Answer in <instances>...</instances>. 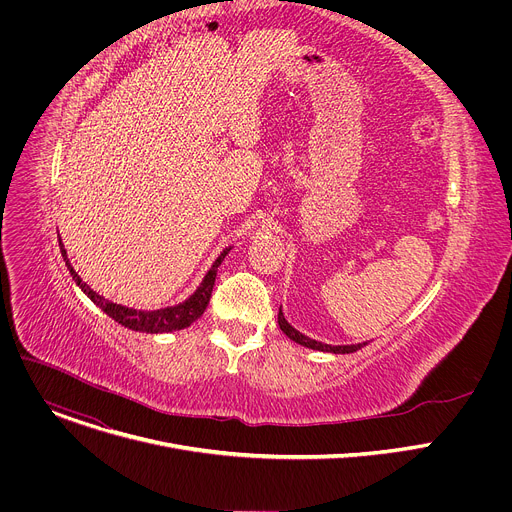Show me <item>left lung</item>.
<instances>
[{
	"mask_svg": "<svg viewBox=\"0 0 512 512\" xmlns=\"http://www.w3.org/2000/svg\"><path fill=\"white\" fill-rule=\"evenodd\" d=\"M277 324H279V328H281L291 340L302 344V346H308V348H312V350L334 352V354H348V352H356L358 348H362L364 344H367V342H362V344H350V346H330V344H322V342H318V340H312V338L300 334L296 328H291V326L287 324V320H285L283 314H281V308H279V314H277Z\"/></svg>",
	"mask_w": 512,
	"mask_h": 512,
	"instance_id": "left-lung-1",
	"label": "left lung"
}]
</instances>
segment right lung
<instances>
[{
  "instance_id": "1",
  "label": "right lung",
  "mask_w": 512,
  "mask_h": 512,
  "mask_svg": "<svg viewBox=\"0 0 512 512\" xmlns=\"http://www.w3.org/2000/svg\"><path fill=\"white\" fill-rule=\"evenodd\" d=\"M60 251H62V257H64V261H66V267H68L72 279H75V281L79 283V287L85 291V294H87L109 318H113L115 322H119V324L125 326V328L139 330V332H152V334L188 328L192 322H196V320L204 314V310H206V306H208V302H210V296H212V287H214L216 271H218V267H221V263L225 261V257H227V253H229V249L221 253V257H218V259L214 261V265H212L210 271L206 273L202 285L196 289V294H194L192 298H188L184 304H180V306H176V308L158 310V312H137V310L123 308V306H119V304H113V302L105 300L103 296H99L97 291H93V289L77 275V271L72 269V265H70L68 259H66V251H64V247H62V243H60Z\"/></svg>"
}]
</instances>
